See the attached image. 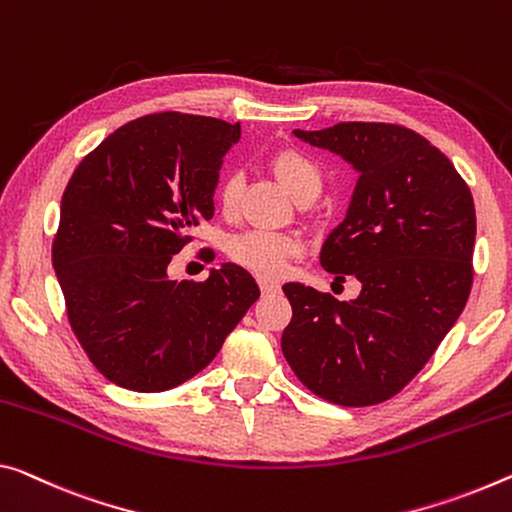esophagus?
Wrapping results in <instances>:
<instances>
[{
	"instance_id": "34e87169",
	"label": "esophagus",
	"mask_w": 512,
	"mask_h": 512,
	"mask_svg": "<svg viewBox=\"0 0 512 512\" xmlns=\"http://www.w3.org/2000/svg\"><path fill=\"white\" fill-rule=\"evenodd\" d=\"M281 290V286L277 281H267V279H261V293L263 295H274V293H279Z\"/></svg>"
}]
</instances>
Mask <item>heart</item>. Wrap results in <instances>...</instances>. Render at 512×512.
I'll return each instance as SVG.
<instances>
[{
	"instance_id": "heart-1",
	"label": "heart",
	"mask_w": 512,
	"mask_h": 512,
	"mask_svg": "<svg viewBox=\"0 0 512 512\" xmlns=\"http://www.w3.org/2000/svg\"><path fill=\"white\" fill-rule=\"evenodd\" d=\"M270 167L274 171L283 187L295 196L297 201L304 196H316L320 192L322 176L318 164L311 160L309 155L302 153L300 148H279L277 153L270 157ZM242 192V178L240 174H226L219 183L217 201L226 215H233L238 210ZM302 254L300 238L290 233H277V231H245L229 242V256L233 263H238L245 270L254 272L256 277L263 279H277L286 272L290 258Z\"/></svg>"
}]
</instances>
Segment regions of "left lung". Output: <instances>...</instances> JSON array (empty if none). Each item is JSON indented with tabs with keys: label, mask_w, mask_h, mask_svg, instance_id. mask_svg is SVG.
I'll use <instances>...</instances> for the list:
<instances>
[{
	"label": "left lung",
	"mask_w": 512,
	"mask_h": 512,
	"mask_svg": "<svg viewBox=\"0 0 512 512\" xmlns=\"http://www.w3.org/2000/svg\"><path fill=\"white\" fill-rule=\"evenodd\" d=\"M359 171L348 215L329 233L320 265L361 281L338 302L286 283L293 320L281 350L306 389L343 407L377 405L405 387L460 318L474 281V196L451 160L393 123L295 130Z\"/></svg>",
	"instance_id": "8db88e82"
}]
</instances>
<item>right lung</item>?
I'll list each match as a JSON object with an SVG mask.
<instances>
[{
    "mask_svg": "<svg viewBox=\"0 0 512 512\" xmlns=\"http://www.w3.org/2000/svg\"><path fill=\"white\" fill-rule=\"evenodd\" d=\"M238 139L240 123L148 114L114 130L68 180L52 265L77 341L123 389L190 380L261 295L235 263L206 281L167 277L190 231L215 215L222 157Z\"/></svg>",
    "mask_w": 512,
    "mask_h": 512,
    "instance_id": "add662e5",
    "label": "right lung"
}]
</instances>
